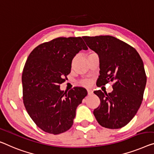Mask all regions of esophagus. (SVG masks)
Here are the masks:
<instances>
[{"instance_id":"1","label":"esophagus","mask_w":154,"mask_h":154,"mask_svg":"<svg viewBox=\"0 0 154 154\" xmlns=\"http://www.w3.org/2000/svg\"><path fill=\"white\" fill-rule=\"evenodd\" d=\"M87 91H88V95H92L93 94V91L92 90H87Z\"/></svg>"}]
</instances>
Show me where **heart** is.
<instances>
[{"label": "heart", "mask_w": 154, "mask_h": 154, "mask_svg": "<svg viewBox=\"0 0 154 154\" xmlns=\"http://www.w3.org/2000/svg\"><path fill=\"white\" fill-rule=\"evenodd\" d=\"M81 84L84 86H89L91 85V81L88 79H85L81 82Z\"/></svg>", "instance_id": "b5f03b06"}]
</instances>
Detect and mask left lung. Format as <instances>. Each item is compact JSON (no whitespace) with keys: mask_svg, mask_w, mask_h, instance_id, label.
<instances>
[{"mask_svg":"<svg viewBox=\"0 0 154 154\" xmlns=\"http://www.w3.org/2000/svg\"><path fill=\"white\" fill-rule=\"evenodd\" d=\"M86 45L100 57L97 86L114 82L113 91L98 90L100 105L93 111L103 127L120 128L136 116L143 99L146 83L143 61L136 49L114 36H82Z\"/></svg>","mask_w":154,"mask_h":154,"instance_id":"left-lung-1","label":"left lung"}]
</instances>
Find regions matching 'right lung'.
I'll return each mask as SVG.
<instances>
[{"mask_svg": "<svg viewBox=\"0 0 154 154\" xmlns=\"http://www.w3.org/2000/svg\"><path fill=\"white\" fill-rule=\"evenodd\" d=\"M82 50L88 48L81 37H59L38 45L27 59L22 74L24 106L45 132L57 135L70 128L77 107L87 95L82 87L68 92L60 89Z\"/></svg>", "mask_w": 154, "mask_h": 154, "instance_id": "right-lung-1", "label": "right lung"}]
</instances>
